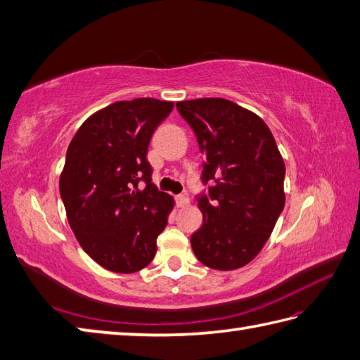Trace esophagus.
Here are the masks:
<instances>
[{
  "mask_svg": "<svg viewBox=\"0 0 360 360\" xmlns=\"http://www.w3.org/2000/svg\"><path fill=\"white\" fill-rule=\"evenodd\" d=\"M176 204H178V207H188L190 206L188 196H186V195L176 196Z\"/></svg>",
  "mask_w": 360,
  "mask_h": 360,
  "instance_id": "34e87169",
  "label": "esophagus"
}]
</instances>
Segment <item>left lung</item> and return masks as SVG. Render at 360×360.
<instances>
[{"label": "left lung", "instance_id": "8db88e82", "mask_svg": "<svg viewBox=\"0 0 360 360\" xmlns=\"http://www.w3.org/2000/svg\"><path fill=\"white\" fill-rule=\"evenodd\" d=\"M206 159L198 200L201 228L190 238L209 269L229 271L255 259L285 204V165L269 126L255 112L224 98L176 103Z\"/></svg>", "mask_w": 360, "mask_h": 360}]
</instances>
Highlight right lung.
Segmentation results:
<instances>
[{
	"label": "right lung",
	"mask_w": 360,
	"mask_h": 360,
	"mask_svg": "<svg viewBox=\"0 0 360 360\" xmlns=\"http://www.w3.org/2000/svg\"><path fill=\"white\" fill-rule=\"evenodd\" d=\"M173 105L156 98L112 103L91 114L68 145L59 178L67 220L82 250L109 271L145 269L174 207L173 196L151 182L146 160L153 132Z\"/></svg>",
	"instance_id": "right-lung-1"
}]
</instances>
